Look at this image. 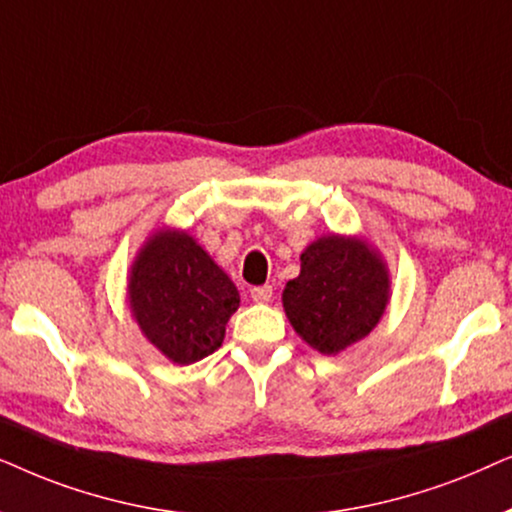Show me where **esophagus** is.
<instances>
[{
  "label": "esophagus",
  "instance_id": "1",
  "mask_svg": "<svg viewBox=\"0 0 512 512\" xmlns=\"http://www.w3.org/2000/svg\"><path fill=\"white\" fill-rule=\"evenodd\" d=\"M271 295H274V288H271V285H257V288L250 290L252 302H260V304L269 302Z\"/></svg>",
  "mask_w": 512,
  "mask_h": 512
}]
</instances>
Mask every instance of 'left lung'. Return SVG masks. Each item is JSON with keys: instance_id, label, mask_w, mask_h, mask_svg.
<instances>
[{"instance_id": "left-lung-1", "label": "left lung", "mask_w": 512, "mask_h": 512, "mask_svg": "<svg viewBox=\"0 0 512 512\" xmlns=\"http://www.w3.org/2000/svg\"><path fill=\"white\" fill-rule=\"evenodd\" d=\"M302 271L283 290L290 325L311 349L337 356L365 339L391 292L386 262L356 236H320L302 252Z\"/></svg>"}]
</instances>
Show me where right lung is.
Returning <instances> with one entry per match:
<instances>
[{"label": "right lung", "mask_w": 512, "mask_h": 512, "mask_svg": "<svg viewBox=\"0 0 512 512\" xmlns=\"http://www.w3.org/2000/svg\"><path fill=\"white\" fill-rule=\"evenodd\" d=\"M128 304L142 335L175 365H192L222 346L236 285L187 231L147 238L128 276Z\"/></svg>", "instance_id": "obj_1"}]
</instances>
